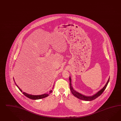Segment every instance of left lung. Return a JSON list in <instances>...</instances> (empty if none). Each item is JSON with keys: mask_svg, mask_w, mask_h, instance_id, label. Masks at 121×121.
Returning a JSON list of instances; mask_svg holds the SVG:
<instances>
[{"mask_svg": "<svg viewBox=\"0 0 121 121\" xmlns=\"http://www.w3.org/2000/svg\"><path fill=\"white\" fill-rule=\"evenodd\" d=\"M69 86H70V89L71 91L72 92V94L73 95H74V96H75V97H76L77 98H78L80 99L83 100H86V101H91L92 100H94L96 98H97L99 96H100L103 93V92L105 90V89L106 88L107 85H108V82H109V80L110 79H108V82L107 83V84H106V85H105L104 87L101 90H100L99 91H98V92L95 94L94 95H92L91 96H86L84 95H82L81 94L79 93L78 92L75 91V90L73 89L72 86H71V79L69 77Z\"/></svg>", "mask_w": 121, "mask_h": 121, "instance_id": "8db88e82", "label": "left lung"}]
</instances>
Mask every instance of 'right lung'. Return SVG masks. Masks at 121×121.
<instances>
[{
	"mask_svg": "<svg viewBox=\"0 0 121 121\" xmlns=\"http://www.w3.org/2000/svg\"><path fill=\"white\" fill-rule=\"evenodd\" d=\"M17 86V88H19L20 91L22 92V90L19 88V87L16 84ZM52 90H51L50 91H49L48 93H46V94H43V95H30L29 94H27L25 92H23V94L25 95V96H26V97H27L28 98H30V99H42V98H45L47 96H48L49 94H50V93H51L52 92Z\"/></svg>",
	"mask_w": 121,
	"mask_h": 121,
	"instance_id": "1",
	"label": "right lung"
}]
</instances>
